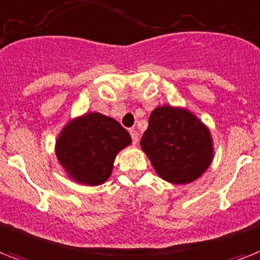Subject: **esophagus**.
<instances>
[{"label":"esophagus","instance_id":"34e87169","mask_svg":"<svg viewBox=\"0 0 260 260\" xmlns=\"http://www.w3.org/2000/svg\"><path fill=\"white\" fill-rule=\"evenodd\" d=\"M129 134L131 137H132V143H134V144H137V143H139V134H137L135 129H131Z\"/></svg>","mask_w":260,"mask_h":260}]
</instances>
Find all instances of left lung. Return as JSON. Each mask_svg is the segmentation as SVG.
<instances>
[{
  "label": "left lung",
  "instance_id": "obj_1",
  "mask_svg": "<svg viewBox=\"0 0 260 260\" xmlns=\"http://www.w3.org/2000/svg\"><path fill=\"white\" fill-rule=\"evenodd\" d=\"M140 145L160 178L174 184L200 178L214 157L208 128L187 109L170 105L153 109Z\"/></svg>",
  "mask_w": 260,
  "mask_h": 260
}]
</instances>
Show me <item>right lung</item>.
<instances>
[{
	"label": "right lung",
	"instance_id": "1",
	"mask_svg": "<svg viewBox=\"0 0 260 260\" xmlns=\"http://www.w3.org/2000/svg\"><path fill=\"white\" fill-rule=\"evenodd\" d=\"M131 144V136L115 119L86 113L72 120L56 141V155L73 180L103 184L111 176L116 155Z\"/></svg>",
	"mask_w": 260,
	"mask_h": 260
}]
</instances>
